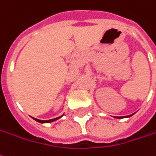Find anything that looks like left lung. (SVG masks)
I'll list each match as a JSON object with an SVG mask.
<instances>
[{"instance_id": "obj_1", "label": "left lung", "mask_w": 156, "mask_h": 156, "mask_svg": "<svg viewBox=\"0 0 156 156\" xmlns=\"http://www.w3.org/2000/svg\"><path fill=\"white\" fill-rule=\"evenodd\" d=\"M134 114H130V115H128V116H121V117H117V116H114V118H116V119H123V118H127V117H131V116H132Z\"/></svg>"}]
</instances>
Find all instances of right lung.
<instances>
[{
    "instance_id": "obj_1",
    "label": "right lung",
    "mask_w": 156,
    "mask_h": 156,
    "mask_svg": "<svg viewBox=\"0 0 156 156\" xmlns=\"http://www.w3.org/2000/svg\"><path fill=\"white\" fill-rule=\"evenodd\" d=\"M62 116H63V115H61V116H60V117H57V118L52 119H48V120H41V119H37L33 118V117H31V118L33 119H35L36 121H37V122H39V123H50V122H53V121H55V120H57V119H59L61 118Z\"/></svg>"
}]
</instances>
